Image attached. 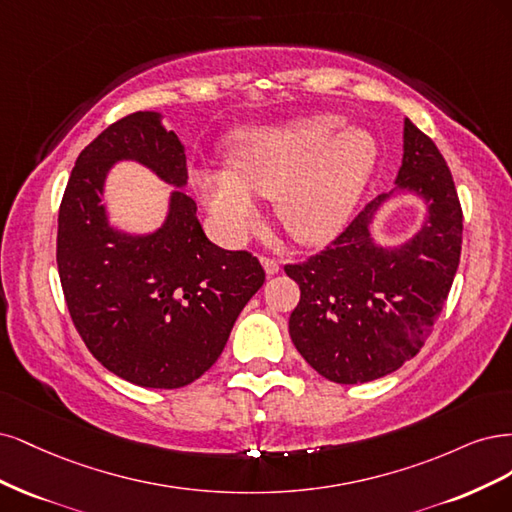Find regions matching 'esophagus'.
<instances>
[{
  "instance_id": "esophagus-1",
  "label": "esophagus",
  "mask_w": 512,
  "mask_h": 512,
  "mask_svg": "<svg viewBox=\"0 0 512 512\" xmlns=\"http://www.w3.org/2000/svg\"><path fill=\"white\" fill-rule=\"evenodd\" d=\"M261 259V266H263V270H266V274H276L278 270H280V266H278V261L276 259H272V257H266V255H261L259 257Z\"/></svg>"
}]
</instances>
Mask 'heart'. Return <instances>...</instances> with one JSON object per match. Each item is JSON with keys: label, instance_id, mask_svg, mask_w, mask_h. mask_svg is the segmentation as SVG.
Wrapping results in <instances>:
<instances>
[{"label": "heart", "instance_id": "b5f03b06", "mask_svg": "<svg viewBox=\"0 0 512 512\" xmlns=\"http://www.w3.org/2000/svg\"><path fill=\"white\" fill-rule=\"evenodd\" d=\"M336 114H315L240 134L229 170H195L193 187L225 238H244L257 223L251 193L276 200V217L302 244L336 238L376 166L364 129H342Z\"/></svg>", "mask_w": 512, "mask_h": 512}]
</instances>
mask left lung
Wrapping results in <instances>:
<instances>
[{
    "instance_id": "1",
    "label": "left lung",
    "mask_w": 512,
    "mask_h": 512,
    "mask_svg": "<svg viewBox=\"0 0 512 512\" xmlns=\"http://www.w3.org/2000/svg\"><path fill=\"white\" fill-rule=\"evenodd\" d=\"M427 202L421 232L398 249L370 238L378 195L325 251L285 272L300 285L289 317L295 349L327 381H376L415 357L447 302L459 266L464 214L447 161L430 136L404 121V157L395 180Z\"/></svg>"
}]
</instances>
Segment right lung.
<instances>
[{
	"label": "right lung",
	"instance_id": "obj_1",
	"mask_svg": "<svg viewBox=\"0 0 512 512\" xmlns=\"http://www.w3.org/2000/svg\"><path fill=\"white\" fill-rule=\"evenodd\" d=\"M134 159L161 180L187 185V157L157 112H134L106 127L76 159L59 206L57 268L70 317L100 364L148 389H178L200 378L266 280L249 251L212 244L183 191L151 236L108 225L104 178Z\"/></svg>",
	"mask_w": 512,
	"mask_h": 512
}]
</instances>
